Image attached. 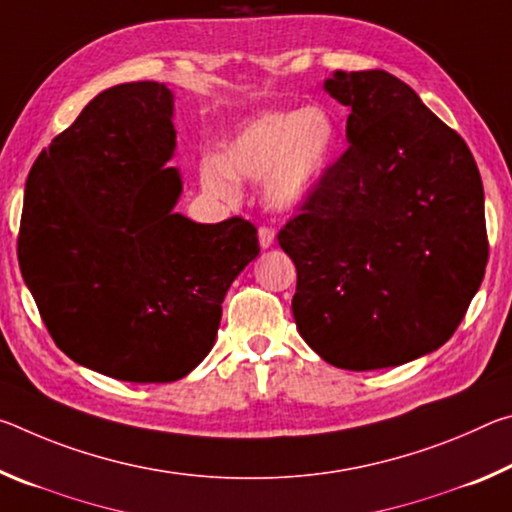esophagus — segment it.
<instances>
[{
	"instance_id": "1",
	"label": "esophagus",
	"mask_w": 512,
	"mask_h": 512,
	"mask_svg": "<svg viewBox=\"0 0 512 512\" xmlns=\"http://www.w3.org/2000/svg\"><path fill=\"white\" fill-rule=\"evenodd\" d=\"M259 246L262 248H271L275 244V230L268 228V225H259Z\"/></svg>"
}]
</instances>
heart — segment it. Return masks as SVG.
I'll return each mask as SVG.
<instances>
[{
	"label": "heart",
	"mask_w": 512,
	"mask_h": 512,
	"mask_svg": "<svg viewBox=\"0 0 512 512\" xmlns=\"http://www.w3.org/2000/svg\"><path fill=\"white\" fill-rule=\"evenodd\" d=\"M336 135V121L323 108L266 112L230 137L223 160L207 155L201 183L210 194L232 201L239 194L237 178H262L268 172V201L277 207L296 205L325 173Z\"/></svg>",
	"instance_id": "heart-1"
}]
</instances>
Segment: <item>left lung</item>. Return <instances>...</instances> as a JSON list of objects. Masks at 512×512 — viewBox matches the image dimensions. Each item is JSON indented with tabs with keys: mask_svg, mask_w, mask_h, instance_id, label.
I'll return each instance as SVG.
<instances>
[{
	"mask_svg": "<svg viewBox=\"0 0 512 512\" xmlns=\"http://www.w3.org/2000/svg\"><path fill=\"white\" fill-rule=\"evenodd\" d=\"M348 149L280 230L298 332L343 370L400 366L452 339L488 264L483 183L454 128L397 76L336 72Z\"/></svg>",
	"mask_w": 512,
	"mask_h": 512,
	"instance_id": "1",
	"label": "left lung"
}]
</instances>
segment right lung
<instances>
[{
  "label": "right lung",
  "mask_w": 512,
  "mask_h": 512,
  "mask_svg": "<svg viewBox=\"0 0 512 512\" xmlns=\"http://www.w3.org/2000/svg\"><path fill=\"white\" fill-rule=\"evenodd\" d=\"M173 97L162 83L94 97L33 162L17 259L69 359L135 384L185 377L212 350L221 302L259 255L241 216L173 214Z\"/></svg>",
  "instance_id": "add662e5"
}]
</instances>
